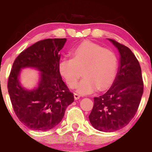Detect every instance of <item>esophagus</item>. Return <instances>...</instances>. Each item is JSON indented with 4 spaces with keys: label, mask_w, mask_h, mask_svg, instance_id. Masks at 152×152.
<instances>
[{
    "label": "esophagus",
    "mask_w": 152,
    "mask_h": 152,
    "mask_svg": "<svg viewBox=\"0 0 152 152\" xmlns=\"http://www.w3.org/2000/svg\"><path fill=\"white\" fill-rule=\"evenodd\" d=\"M74 98H75V100H78V99H80V96L78 94L75 93V94H74Z\"/></svg>",
    "instance_id": "34e87169"
}]
</instances>
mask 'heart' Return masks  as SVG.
Wrapping results in <instances>:
<instances>
[{"label":"heart","mask_w":152,"mask_h":152,"mask_svg":"<svg viewBox=\"0 0 152 152\" xmlns=\"http://www.w3.org/2000/svg\"><path fill=\"white\" fill-rule=\"evenodd\" d=\"M72 58L59 63V72L70 88L75 87L82 74L77 91L88 94L96 89L104 91L112 86L117 73V54L101 45L84 41L72 52Z\"/></svg>","instance_id":"1"}]
</instances>
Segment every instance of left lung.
I'll use <instances>...</instances> for the list:
<instances>
[{"instance_id":"left-lung-1","label":"left lung","mask_w":152,"mask_h":152,"mask_svg":"<svg viewBox=\"0 0 152 152\" xmlns=\"http://www.w3.org/2000/svg\"><path fill=\"white\" fill-rule=\"evenodd\" d=\"M119 51L120 66L112 86L103 95L94 98L88 118L98 131L113 132L125 127L135 115L144 83L139 61L129 47L109 39Z\"/></svg>"}]
</instances>
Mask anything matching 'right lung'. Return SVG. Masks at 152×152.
<instances>
[{
  "label": "right lung",
  "mask_w": 152,
  "mask_h": 152,
  "mask_svg": "<svg viewBox=\"0 0 152 152\" xmlns=\"http://www.w3.org/2000/svg\"><path fill=\"white\" fill-rule=\"evenodd\" d=\"M66 38L45 39L31 45L16 58L8 77L7 89L14 112L28 129L46 131L60 123L74 95L62 80L58 54ZM33 66L42 72L39 86L26 90L19 84L20 69Z\"/></svg>",
  "instance_id": "right-lung-1"
}]
</instances>
